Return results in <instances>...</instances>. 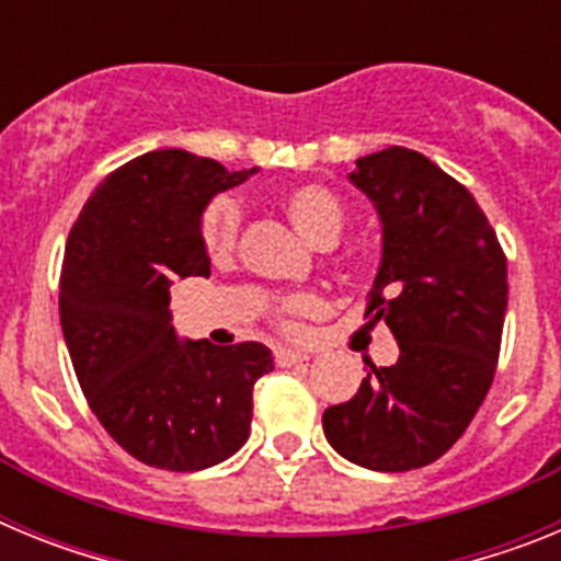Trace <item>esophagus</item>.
<instances>
[{"instance_id":"esophagus-1","label":"esophagus","mask_w":561,"mask_h":561,"mask_svg":"<svg viewBox=\"0 0 561 561\" xmlns=\"http://www.w3.org/2000/svg\"><path fill=\"white\" fill-rule=\"evenodd\" d=\"M309 359L306 351H295V348H277L275 351V365L277 368H291V365H300V362Z\"/></svg>"}]
</instances>
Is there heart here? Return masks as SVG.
Wrapping results in <instances>:
<instances>
[{"instance_id": "b5f03b06", "label": "heart", "mask_w": 561, "mask_h": 561, "mask_svg": "<svg viewBox=\"0 0 561 561\" xmlns=\"http://www.w3.org/2000/svg\"><path fill=\"white\" fill-rule=\"evenodd\" d=\"M280 207L289 216L291 225L297 227L300 236H306L311 244L329 247L334 244L340 236L342 225H345V207H342L340 196L331 187L314 185H295L280 196ZM238 225H241V205L232 196H216L210 205L202 213V247L210 257H227L236 250ZM320 309V297L300 291V295L284 297L275 306V320L280 329L297 331L300 320Z\"/></svg>"}]
</instances>
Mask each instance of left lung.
<instances>
[{
	"mask_svg": "<svg viewBox=\"0 0 561 561\" xmlns=\"http://www.w3.org/2000/svg\"><path fill=\"white\" fill-rule=\"evenodd\" d=\"M381 221L365 317L399 342L354 399L323 413L331 447L374 472L419 469L466 433L492 388L503 340L505 255L474 196L424 153L390 146L348 176Z\"/></svg>",
	"mask_w": 561,
	"mask_h": 561,
	"instance_id": "1",
	"label": "left lung"
}]
</instances>
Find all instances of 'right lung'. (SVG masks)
Masks as SVG:
<instances>
[{"mask_svg": "<svg viewBox=\"0 0 561 561\" xmlns=\"http://www.w3.org/2000/svg\"><path fill=\"white\" fill-rule=\"evenodd\" d=\"M255 171L148 151L108 173L69 230L58 311L72 368L106 433L146 466L199 472L250 438L252 388L275 368L270 348L180 340L168 306L176 277L210 275L207 202Z\"/></svg>", "mask_w": 561, "mask_h": 561, "instance_id": "1", "label": "right lung"}]
</instances>
